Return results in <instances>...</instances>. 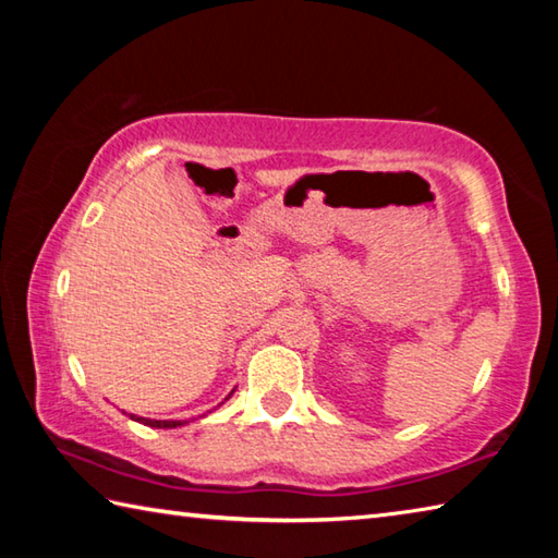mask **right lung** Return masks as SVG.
Instances as JSON below:
<instances>
[{"label":"right lung","mask_w":558,"mask_h":558,"mask_svg":"<svg viewBox=\"0 0 558 558\" xmlns=\"http://www.w3.org/2000/svg\"><path fill=\"white\" fill-rule=\"evenodd\" d=\"M226 399H231V393L226 396ZM125 413V411H122ZM132 421H137V423H145V426H149V428H179V426H184L182 421H155V418H143V415H135V413H128Z\"/></svg>","instance_id":"add662e5"}]
</instances>
